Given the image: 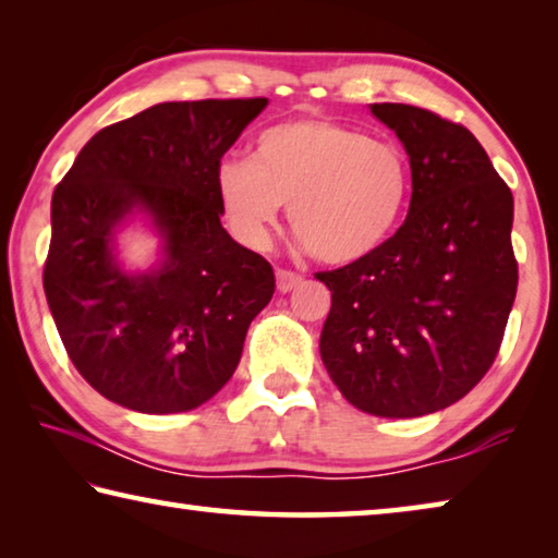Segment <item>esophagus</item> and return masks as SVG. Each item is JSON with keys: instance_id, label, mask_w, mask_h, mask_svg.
I'll list each match as a JSON object with an SVG mask.
<instances>
[{"instance_id": "34e87169", "label": "esophagus", "mask_w": 558, "mask_h": 558, "mask_svg": "<svg viewBox=\"0 0 558 558\" xmlns=\"http://www.w3.org/2000/svg\"><path fill=\"white\" fill-rule=\"evenodd\" d=\"M276 280H278V290H280V292H290L292 288L300 286L302 276H300V272H295V270L278 268V270H276Z\"/></svg>"}]
</instances>
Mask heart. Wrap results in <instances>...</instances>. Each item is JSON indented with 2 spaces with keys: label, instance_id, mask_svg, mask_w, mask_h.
<instances>
[{
  "label": "heart",
  "instance_id": "1",
  "mask_svg": "<svg viewBox=\"0 0 558 558\" xmlns=\"http://www.w3.org/2000/svg\"><path fill=\"white\" fill-rule=\"evenodd\" d=\"M216 199L231 233L266 248L280 204L300 243L327 266L374 256L403 219L411 165L399 145L327 118L286 120L260 132L253 159L223 157Z\"/></svg>",
  "mask_w": 558,
  "mask_h": 558
}]
</instances>
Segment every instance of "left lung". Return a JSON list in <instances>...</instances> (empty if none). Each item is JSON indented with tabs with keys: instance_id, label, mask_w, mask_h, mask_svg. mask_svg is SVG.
<instances>
[{
	"instance_id": "left-lung-1",
	"label": "left lung",
	"mask_w": 558,
	"mask_h": 558,
	"mask_svg": "<svg viewBox=\"0 0 558 558\" xmlns=\"http://www.w3.org/2000/svg\"><path fill=\"white\" fill-rule=\"evenodd\" d=\"M409 153V216L374 256L317 272L332 290L319 354L344 399L384 418L460 401L487 374L517 295L514 199L460 122L374 102Z\"/></svg>"
}]
</instances>
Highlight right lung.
I'll return each instance as SVG.
<instances>
[{
  "mask_svg": "<svg viewBox=\"0 0 558 558\" xmlns=\"http://www.w3.org/2000/svg\"><path fill=\"white\" fill-rule=\"evenodd\" d=\"M268 98L159 102L93 135L51 199L44 290L75 369L140 413L192 411L231 379L276 292L270 263L221 226L214 174ZM154 216L166 258L125 274L114 229Z\"/></svg>",
  "mask_w": 558,
  "mask_h": 558,
  "instance_id": "add662e5",
  "label": "right lung"
}]
</instances>
